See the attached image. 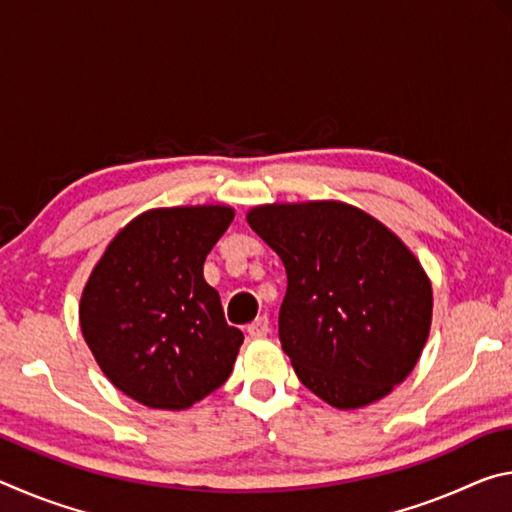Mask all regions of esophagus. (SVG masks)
<instances>
[{
  "label": "esophagus",
  "instance_id": "esophagus-1",
  "mask_svg": "<svg viewBox=\"0 0 512 512\" xmlns=\"http://www.w3.org/2000/svg\"><path fill=\"white\" fill-rule=\"evenodd\" d=\"M271 332V325H268V318L266 316H259L257 320L248 325V334L250 339H264V336Z\"/></svg>",
  "mask_w": 512,
  "mask_h": 512
}]
</instances>
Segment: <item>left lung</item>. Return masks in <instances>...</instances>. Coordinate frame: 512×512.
Here are the masks:
<instances>
[{"label":"left lung","mask_w":512,"mask_h":512,"mask_svg":"<svg viewBox=\"0 0 512 512\" xmlns=\"http://www.w3.org/2000/svg\"><path fill=\"white\" fill-rule=\"evenodd\" d=\"M248 225L287 271L280 343L311 393L359 409L409 377L429 336L431 282L386 225L336 201L262 205Z\"/></svg>","instance_id":"left-lung-1"}]
</instances>
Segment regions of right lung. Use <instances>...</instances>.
<instances>
[{
    "instance_id": "1",
    "label": "right lung",
    "mask_w": 512,
    "mask_h": 512,
    "mask_svg": "<svg viewBox=\"0 0 512 512\" xmlns=\"http://www.w3.org/2000/svg\"><path fill=\"white\" fill-rule=\"evenodd\" d=\"M232 207L144 212L110 241L81 298V329L112 384L151 409L180 411L230 377L244 343L225 323L203 264Z\"/></svg>"
}]
</instances>
